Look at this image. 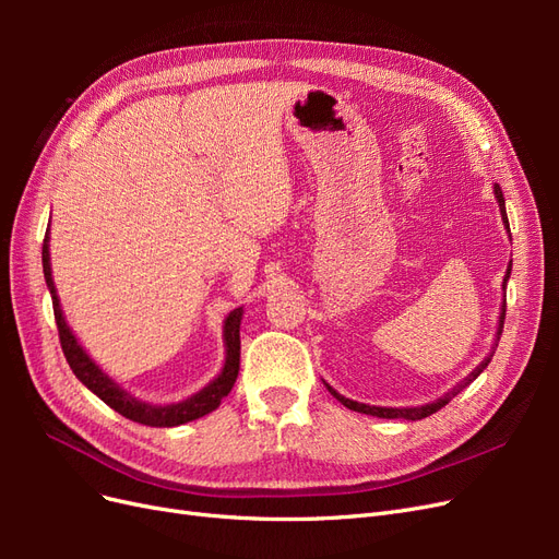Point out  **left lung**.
Returning <instances> with one entry per match:
<instances>
[{
	"label": "left lung",
	"instance_id": "left-lung-1",
	"mask_svg": "<svg viewBox=\"0 0 559 559\" xmlns=\"http://www.w3.org/2000/svg\"><path fill=\"white\" fill-rule=\"evenodd\" d=\"M495 198H497V202H499V212H501V222H503V226H506V230H509V238H511V228H509V216H506V202H503V193H501V186L499 183H495ZM511 267H513V263H509V267H506V275H503V282H501V289H503V300H501V312H499V321H497V333H495V345H492V349H489V354L487 357L471 370V373L464 378V380H460L456 382L452 389H448V392L441 396V399H436V401H431V403H425V405H413V408H386V405H368V403H359V401H352V399H345L343 394H337L335 389L331 386V384H326V389L329 392L341 401L345 408H349V411H354V413H364V415H373V417H382V419H425V417H429V415H433L436 411H441L443 405H448L456 394L462 392V389H466L473 380H476L483 370L487 368V364L492 361V357H495V349H497V345H499V337H501V331H503V319H506V284H509V277H511Z\"/></svg>",
	"mask_w": 559,
	"mask_h": 559
}]
</instances>
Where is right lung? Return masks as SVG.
<instances>
[{"mask_svg": "<svg viewBox=\"0 0 559 559\" xmlns=\"http://www.w3.org/2000/svg\"><path fill=\"white\" fill-rule=\"evenodd\" d=\"M50 230V228H48ZM48 230L44 238V249H41V263H44V280L50 292V298H53V312H56V324H58V333H60V345L67 357V364H70L72 373L86 384L95 396L103 399L109 408H114L116 413H121L123 417L140 421V425L146 427H179L186 425V421H193L198 417H205L212 411L218 408L224 396L230 394V389L238 380V370H240V321L245 310L235 308L233 312H228V317L224 319V347H226V359L218 376L207 382L200 392L191 394L189 399L177 401V403H165V405H156V403H146L140 401L138 396H132L128 389H123L118 384L109 373H105L103 368L95 364V359L91 354L83 349V345L79 343V337L74 335V331L70 329L60 306V298L56 292V282L53 275H50V251H48Z\"/></svg>", "mask_w": 559, "mask_h": 559, "instance_id": "1", "label": "right lung"}]
</instances>
